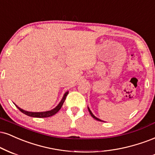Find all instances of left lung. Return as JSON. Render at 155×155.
<instances>
[{
	"label": "left lung",
	"instance_id": "1",
	"mask_svg": "<svg viewBox=\"0 0 155 155\" xmlns=\"http://www.w3.org/2000/svg\"><path fill=\"white\" fill-rule=\"evenodd\" d=\"M88 111H89V112H90L91 115V116H92V117H93V118H94V119H96V120H99V121H102V120H100V119H99V118H97V117H95V116H94V114H93V113H92V112H91V110H90V109H89V108H88ZM102 122H103V121H102Z\"/></svg>",
	"mask_w": 155,
	"mask_h": 155
}]
</instances>
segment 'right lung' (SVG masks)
<instances>
[{"instance_id": "1", "label": "right lung", "mask_w": 155, "mask_h": 155, "mask_svg": "<svg viewBox=\"0 0 155 155\" xmlns=\"http://www.w3.org/2000/svg\"><path fill=\"white\" fill-rule=\"evenodd\" d=\"M69 91H67L64 94V96L63 98L61 99V101H60L59 104L56 106L55 108L51 110H49V111H46V112H28V111H25L22 110V109L19 108V107L16 106L18 109H19V111H21V112L24 114H25L26 115H28L30 116V117H51V116H53L56 113H57L58 112H59L60 109L61 108V107H62L64 102L65 101V99H66V96H67V94H68Z\"/></svg>"}]
</instances>
